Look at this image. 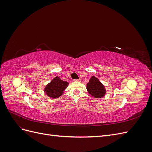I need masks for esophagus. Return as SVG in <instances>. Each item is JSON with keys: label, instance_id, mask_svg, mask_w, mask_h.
<instances>
[{"label": "esophagus", "instance_id": "1", "mask_svg": "<svg viewBox=\"0 0 152 152\" xmlns=\"http://www.w3.org/2000/svg\"><path fill=\"white\" fill-rule=\"evenodd\" d=\"M80 80H80V79H75V80H74L75 82H80Z\"/></svg>", "mask_w": 152, "mask_h": 152}]
</instances>
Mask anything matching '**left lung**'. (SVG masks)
I'll return each instance as SVG.
<instances>
[{"label": "left lung", "instance_id": "obj_1", "mask_svg": "<svg viewBox=\"0 0 152 152\" xmlns=\"http://www.w3.org/2000/svg\"><path fill=\"white\" fill-rule=\"evenodd\" d=\"M88 93L95 98H102L107 94L104 86L95 76H92L86 85Z\"/></svg>", "mask_w": 152, "mask_h": 152}]
</instances>
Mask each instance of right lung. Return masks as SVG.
<instances>
[{
    "label": "right lung",
    "mask_w": 152,
    "mask_h": 152,
    "mask_svg": "<svg viewBox=\"0 0 152 152\" xmlns=\"http://www.w3.org/2000/svg\"><path fill=\"white\" fill-rule=\"evenodd\" d=\"M68 86V82L62 80L59 77H56L45 87L44 91L48 97L56 99L63 94Z\"/></svg>",
    "instance_id": "add662e5"
}]
</instances>
